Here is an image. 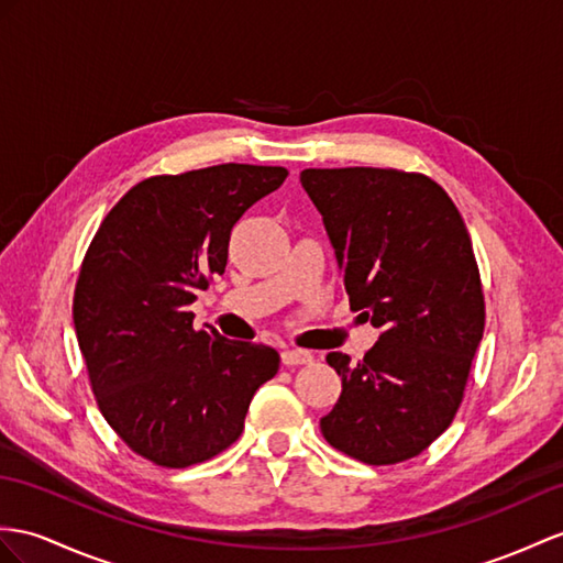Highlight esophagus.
Masks as SVG:
<instances>
[{
  "label": "esophagus",
  "instance_id": "1",
  "mask_svg": "<svg viewBox=\"0 0 563 563\" xmlns=\"http://www.w3.org/2000/svg\"><path fill=\"white\" fill-rule=\"evenodd\" d=\"M282 363L284 365H308L312 363V353L303 349H284L282 351Z\"/></svg>",
  "mask_w": 563,
  "mask_h": 563
}]
</instances>
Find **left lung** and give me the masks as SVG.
Masks as SVG:
<instances>
[{"instance_id":"1","label":"left lung","mask_w":563,"mask_h":563,"mask_svg":"<svg viewBox=\"0 0 563 563\" xmlns=\"http://www.w3.org/2000/svg\"><path fill=\"white\" fill-rule=\"evenodd\" d=\"M300 186L322 224L349 303L379 329L363 361L327 353L341 396L324 440L369 465L418 456L463 399L485 329V298L456 205L422 174L306 169Z\"/></svg>"}]
</instances>
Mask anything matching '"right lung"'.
Listing matches in <instances>:
<instances>
[{"instance_id": "obj_1", "label": "right lung", "mask_w": 563, "mask_h": 563, "mask_svg": "<svg viewBox=\"0 0 563 563\" xmlns=\"http://www.w3.org/2000/svg\"><path fill=\"white\" fill-rule=\"evenodd\" d=\"M289 176L217 164L153 176L123 196L78 274L74 327L95 399L135 454L164 468L202 463L239 440L279 353L196 329L190 303L224 274L231 229Z\"/></svg>"}]
</instances>
